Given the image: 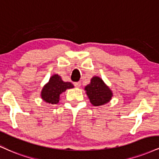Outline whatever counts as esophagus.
Here are the masks:
<instances>
[{
  "label": "esophagus",
  "mask_w": 159,
  "mask_h": 159,
  "mask_svg": "<svg viewBox=\"0 0 159 159\" xmlns=\"http://www.w3.org/2000/svg\"><path fill=\"white\" fill-rule=\"evenodd\" d=\"M74 86L75 87H77V88L80 87H81V82H75Z\"/></svg>",
  "instance_id": "34e87169"
}]
</instances>
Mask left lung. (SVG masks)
I'll list each match as a JSON object with an SVG mask.
<instances>
[{
	"instance_id": "8db88e82",
	"label": "left lung",
	"mask_w": 159,
	"mask_h": 159,
	"mask_svg": "<svg viewBox=\"0 0 159 159\" xmlns=\"http://www.w3.org/2000/svg\"><path fill=\"white\" fill-rule=\"evenodd\" d=\"M86 94L93 106H102L110 102L113 94L104 81L98 76L91 78L90 83L84 88Z\"/></svg>"
}]
</instances>
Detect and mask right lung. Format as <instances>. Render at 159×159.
Here are the masks:
<instances>
[{"label":"right lung","mask_w":159,"mask_h":159,"mask_svg":"<svg viewBox=\"0 0 159 159\" xmlns=\"http://www.w3.org/2000/svg\"><path fill=\"white\" fill-rule=\"evenodd\" d=\"M74 86L70 82L62 81L58 74L52 75L49 81L42 88L41 97L46 103L57 104L60 101V95L67 89H72Z\"/></svg>","instance_id":"right-lung-1"}]
</instances>
